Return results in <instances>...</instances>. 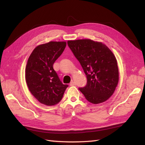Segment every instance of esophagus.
Here are the masks:
<instances>
[{"instance_id": "obj_1", "label": "esophagus", "mask_w": 145, "mask_h": 145, "mask_svg": "<svg viewBox=\"0 0 145 145\" xmlns=\"http://www.w3.org/2000/svg\"><path fill=\"white\" fill-rule=\"evenodd\" d=\"M76 85V84H75V82H74V81H71V82H70V86H74V85Z\"/></svg>"}]
</instances>
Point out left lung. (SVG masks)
<instances>
[{"mask_svg":"<svg viewBox=\"0 0 145 145\" xmlns=\"http://www.w3.org/2000/svg\"><path fill=\"white\" fill-rule=\"evenodd\" d=\"M87 76L85 87L79 88L89 102L98 104L112 96L119 80L115 55L102 43L90 39L67 42Z\"/></svg>","mask_w":145,"mask_h":145,"instance_id":"1","label":"left lung"}]
</instances>
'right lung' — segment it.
<instances>
[{
    "label": "right lung",
    "mask_w": 145,
    "mask_h": 145,
    "mask_svg": "<svg viewBox=\"0 0 145 145\" xmlns=\"http://www.w3.org/2000/svg\"><path fill=\"white\" fill-rule=\"evenodd\" d=\"M65 42H50L37 46L27 61L25 80L30 91L40 103L52 106L59 103L69 87L63 84L53 65L63 53Z\"/></svg>",
    "instance_id": "1"
}]
</instances>
